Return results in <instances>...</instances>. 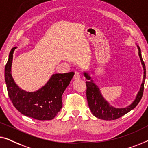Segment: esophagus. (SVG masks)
I'll return each instance as SVG.
<instances>
[{"label":"esophagus","mask_w":148,"mask_h":148,"mask_svg":"<svg viewBox=\"0 0 148 148\" xmlns=\"http://www.w3.org/2000/svg\"><path fill=\"white\" fill-rule=\"evenodd\" d=\"M74 80H79V79H80V75L78 72H75L74 76Z\"/></svg>","instance_id":"esophagus-1"}]
</instances>
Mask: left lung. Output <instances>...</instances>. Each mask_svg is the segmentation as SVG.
I'll return each mask as SVG.
<instances>
[{"instance_id": "8db88e82", "label": "left lung", "mask_w": 148, "mask_h": 148, "mask_svg": "<svg viewBox=\"0 0 148 148\" xmlns=\"http://www.w3.org/2000/svg\"><path fill=\"white\" fill-rule=\"evenodd\" d=\"M138 49V54L140 59L141 64L142 65L143 70V78L141 83L140 88L137 92L134 101L130 105L125 107L118 108L112 106L107 100H106L102 95L101 90L99 86L96 84L95 80H93L92 76H90V72L84 71L83 72V76L86 79V97L88 104L91 113L97 118L101 119L103 120H115L121 116L125 115L126 113L132 111L134 109L141 99L144 88V82L145 80V64L143 61L142 56L141 53V49L139 45H137Z\"/></svg>"}]
</instances>
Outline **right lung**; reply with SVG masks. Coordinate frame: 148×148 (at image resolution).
Instances as JSON below:
<instances>
[{
	"label": "right lung",
	"instance_id": "1",
	"mask_svg": "<svg viewBox=\"0 0 148 148\" xmlns=\"http://www.w3.org/2000/svg\"><path fill=\"white\" fill-rule=\"evenodd\" d=\"M10 51L5 66V78L8 95L14 107L22 115L37 120H51L62 107V97L74 72L53 74L46 84L34 92H27L16 84L11 74L13 53Z\"/></svg>",
	"mask_w": 148,
	"mask_h": 148
}]
</instances>
